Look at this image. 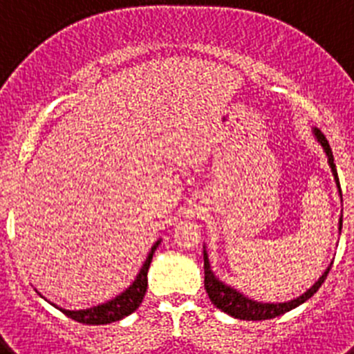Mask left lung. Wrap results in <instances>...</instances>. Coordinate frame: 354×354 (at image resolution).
Segmentation results:
<instances>
[{"label":"left lung","instance_id":"1","mask_svg":"<svg viewBox=\"0 0 354 354\" xmlns=\"http://www.w3.org/2000/svg\"><path fill=\"white\" fill-rule=\"evenodd\" d=\"M312 134H314V138L319 142V145L323 147L324 154H326L328 158V165H330L331 174H333V179H335L337 187H339L340 200H342L339 175H337V167H335V161H333V154H331L330 145H328L324 134L319 129H315L314 127V129H312ZM339 230H342V216H340V220H339ZM330 270H331V264L328 266L326 271L319 277L317 282H315L310 289H306L301 296H298V298L289 299V301H280V303H264V301H257V299L248 298V296H245V294L239 292V290L234 289L232 286H228V283H225L223 280H220V278L216 277L214 271L211 270L209 253L204 245V271H205L204 286L209 294V299H211L212 305H214L216 308H220V310H223L225 314L232 315V317L236 319H243V321H264V319H273V317H278V315L286 314V312L292 310V308H296V306L303 305L306 299H310L312 296L317 292L319 287L323 286V282L326 280Z\"/></svg>","mask_w":354,"mask_h":354}]
</instances>
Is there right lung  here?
<instances>
[{
    "label": "right lung",
    "mask_w": 354,
    "mask_h": 354,
    "mask_svg": "<svg viewBox=\"0 0 354 354\" xmlns=\"http://www.w3.org/2000/svg\"><path fill=\"white\" fill-rule=\"evenodd\" d=\"M159 243H161V239H158L154 245H152L145 262H143L142 270H140V273L134 278V282L131 283L124 292H120L118 296L111 298L109 301L90 306V308H81V310H67V308H62V306L55 305V303H51V305L56 306L58 310L64 312L67 317L74 319V321L83 324H109L127 317V315L133 314V312L142 305L143 296H145L147 292V273H149L152 255H154V252L158 250Z\"/></svg>",
    "instance_id": "add662e5"
}]
</instances>
